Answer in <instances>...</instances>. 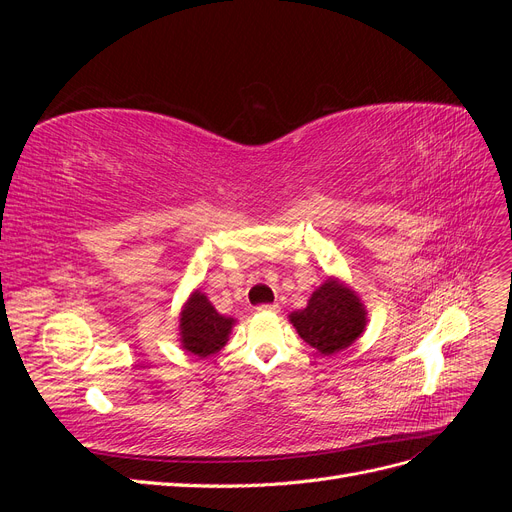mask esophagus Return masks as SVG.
Wrapping results in <instances>:
<instances>
[{
    "instance_id": "obj_1",
    "label": "esophagus",
    "mask_w": 512,
    "mask_h": 512,
    "mask_svg": "<svg viewBox=\"0 0 512 512\" xmlns=\"http://www.w3.org/2000/svg\"><path fill=\"white\" fill-rule=\"evenodd\" d=\"M258 309V312L260 314H277V312H280V305H260V307H256Z\"/></svg>"
}]
</instances>
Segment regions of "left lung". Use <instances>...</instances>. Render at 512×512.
<instances>
[{
  "label": "left lung",
  "instance_id": "obj_1",
  "mask_svg": "<svg viewBox=\"0 0 512 512\" xmlns=\"http://www.w3.org/2000/svg\"><path fill=\"white\" fill-rule=\"evenodd\" d=\"M305 344L322 356L346 350L365 333L367 309L346 282L327 277L303 309L288 316Z\"/></svg>",
  "mask_w": 512,
  "mask_h": 512
}]
</instances>
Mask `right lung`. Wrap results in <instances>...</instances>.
<instances>
[{"instance_id":"obj_1","label":"right lung","mask_w":512,"mask_h":512,"mask_svg":"<svg viewBox=\"0 0 512 512\" xmlns=\"http://www.w3.org/2000/svg\"><path fill=\"white\" fill-rule=\"evenodd\" d=\"M235 322V318L222 316L207 294L196 288L179 312V344L185 352L207 359L226 346Z\"/></svg>"}]
</instances>
